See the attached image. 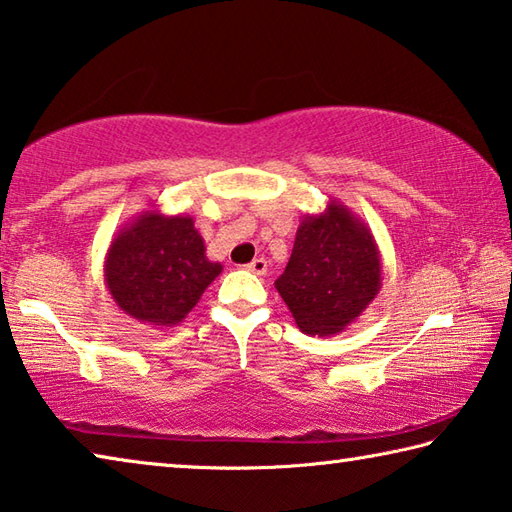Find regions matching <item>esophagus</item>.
<instances>
[{"label": "esophagus", "mask_w": 512, "mask_h": 512, "mask_svg": "<svg viewBox=\"0 0 512 512\" xmlns=\"http://www.w3.org/2000/svg\"><path fill=\"white\" fill-rule=\"evenodd\" d=\"M245 270L251 272V274H256V276H263L267 272V261H265V258H254V261H251L249 265H245Z\"/></svg>", "instance_id": "esophagus-1"}]
</instances>
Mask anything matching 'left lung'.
I'll return each instance as SVG.
<instances>
[{"label": "left lung", "instance_id": "1", "mask_svg": "<svg viewBox=\"0 0 512 512\" xmlns=\"http://www.w3.org/2000/svg\"><path fill=\"white\" fill-rule=\"evenodd\" d=\"M274 288L301 333H344L382 288V256L369 224L337 200H328L321 213H308Z\"/></svg>", "mask_w": 512, "mask_h": 512}]
</instances>
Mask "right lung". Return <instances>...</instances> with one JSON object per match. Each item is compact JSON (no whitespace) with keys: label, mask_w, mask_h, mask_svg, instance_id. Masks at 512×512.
Segmentation results:
<instances>
[{"label":"right lung","mask_w":512,"mask_h":512,"mask_svg":"<svg viewBox=\"0 0 512 512\" xmlns=\"http://www.w3.org/2000/svg\"><path fill=\"white\" fill-rule=\"evenodd\" d=\"M222 265L206 258L204 238L186 213L150 206L114 233L103 279L119 310L152 328L184 321Z\"/></svg>","instance_id":"obj_1"}]
</instances>
